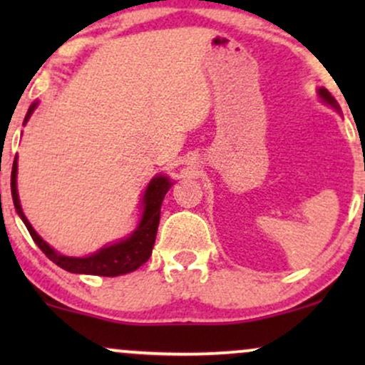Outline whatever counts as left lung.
<instances>
[{
    "label": "left lung",
    "instance_id": "left-lung-1",
    "mask_svg": "<svg viewBox=\"0 0 365 365\" xmlns=\"http://www.w3.org/2000/svg\"><path fill=\"white\" fill-rule=\"evenodd\" d=\"M319 96H321V98H322V99H324V101H326V103H328V104H331V106L338 108V104H336V101H334V98H333V96H331V94H329V92H328V91H326V89H322V87H321V89H319Z\"/></svg>",
    "mask_w": 365,
    "mask_h": 365
}]
</instances>
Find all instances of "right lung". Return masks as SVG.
Instances as JSON below:
<instances>
[{"mask_svg": "<svg viewBox=\"0 0 365 365\" xmlns=\"http://www.w3.org/2000/svg\"><path fill=\"white\" fill-rule=\"evenodd\" d=\"M36 104L29 108L27 121L31 113L34 111ZM171 182L166 177H156L150 180L148 190L144 194V212H142V220L139 228L130 235L127 240L113 244L110 247H104L99 252L89 255V257H68V255H61L49 247L46 242L34 232L27 217L24 216L22 207H20L19 194H16V158L14 161V168H11V197H14V204L19 216L27 226L29 233H31L32 240L36 245L46 254V257L51 259L54 264L63 267L70 273H83V274H99V276H120L125 273H132L137 267H140L153 252L154 240H156L159 216H161V204L165 199L166 192L170 190Z\"/></svg>", "mask_w": 365, "mask_h": 365, "instance_id": "add662e5", "label": "right lung"}]
</instances>
